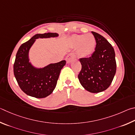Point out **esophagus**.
Here are the masks:
<instances>
[{
    "label": "esophagus",
    "instance_id": "esophagus-1",
    "mask_svg": "<svg viewBox=\"0 0 135 135\" xmlns=\"http://www.w3.org/2000/svg\"><path fill=\"white\" fill-rule=\"evenodd\" d=\"M75 57H76V55H75V54L74 53H70L68 54L67 56H66V59L68 63H70V61H71L73 59H75Z\"/></svg>",
    "mask_w": 135,
    "mask_h": 135
}]
</instances>
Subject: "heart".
Returning <instances> with one entry per match:
<instances>
[{"label":"heart","instance_id":"obj_1","mask_svg":"<svg viewBox=\"0 0 135 135\" xmlns=\"http://www.w3.org/2000/svg\"><path fill=\"white\" fill-rule=\"evenodd\" d=\"M72 42L75 47H78L79 55L83 57L90 55L94 51L96 45L95 37L91 34L73 35Z\"/></svg>","mask_w":135,"mask_h":135}]
</instances>
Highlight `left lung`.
I'll list each match as a JSON object with an SVG mask.
<instances>
[{
  "label": "left lung",
  "instance_id": "left-lung-1",
  "mask_svg": "<svg viewBox=\"0 0 135 135\" xmlns=\"http://www.w3.org/2000/svg\"><path fill=\"white\" fill-rule=\"evenodd\" d=\"M96 47L89 57L79 59L82 68L78 79L82 86L90 93H98L107 89L116 72L114 50L102 35L92 31Z\"/></svg>",
  "mask_w": 135,
  "mask_h": 135
}]
</instances>
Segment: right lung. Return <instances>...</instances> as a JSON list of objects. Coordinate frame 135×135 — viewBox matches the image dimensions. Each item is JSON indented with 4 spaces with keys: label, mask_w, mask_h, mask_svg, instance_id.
I'll return each mask as SVG.
<instances>
[{
    "label": "right lung",
    "mask_w": 135,
    "mask_h": 135,
    "mask_svg": "<svg viewBox=\"0 0 135 135\" xmlns=\"http://www.w3.org/2000/svg\"><path fill=\"white\" fill-rule=\"evenodd\" d=\"M56 33L48 32L33 36L19 48L13 64V73L18 84L23 93L37 98L49 96L56 88L61 69L66 60L50 64L42 69H36L28 60V51L38 38L57 37Z\"/></svg>",
    "instance_id": "right-lung-1"
}]
</instances>
